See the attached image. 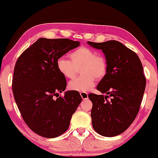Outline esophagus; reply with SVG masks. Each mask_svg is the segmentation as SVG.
<instances>
[{"label": "esophagus", "mask_w": 158, "mask_h": 158, "mask_svg": "<svg viewBox=\"0 0 158 158\" xmlns=\"http://www.w3.org/2000/svg\"><path fill=\"white\" fill-rule=\"evenodd\" d=\"M80 94H81L82 98H83V100H85V99L88 98V94L86 92H81Z\"/></svg>", "instance_id": "esophagus-1"}]
</instances>
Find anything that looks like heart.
I'll return each mask as SVG.
<instances>
[{"mask_svg":"<svg viewBox=\"0 0 158 158\" xmlns=\"http://www.w3.org/2000/svg\"><path fill=\"white\" fill-rule=\"evenodd\" d=\"M70 60L60 57L56 61V67L60 74L66 78H73L81 68V75L69 83V88L73 90L85 92L96 85V77L102 78L108 70L106 57L90 47H81L70 54Z\"/></svg>","mask_w":158,"mask_h":158,"instance_id":"1","label":"heart"}]
</instances>
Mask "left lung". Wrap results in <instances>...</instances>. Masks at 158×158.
<instances>
[{
  "instance_id": "8db88e82",
  "label": "left lung",
  "mask_w": 158,
  "mask_h": 158,
  "mask_svg": "<svg viewBox=\"0 0 158 158\" xmlns=\"http://www.w3.org/2000/svg\"><path fill=\"white\" fill-rule=\"evenodd\" d=\"M87 43L101 49L108 63L106 74L96 87L106 96L88 95L93 127L103 137H115L128 129L139 112L146 86L143 67L137 54L118 41Z\"/></svg>"
}]
</instances>
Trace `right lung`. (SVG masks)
<instances>
[{"mask_svg": "<svg viewBox=\"0 0 158 158\" xmlns=\"http://www.w3.org/2000/svg\"><path fill=\"white\" fill-rule=\"evenodd\" d=\"M79 42L69 39L40 38L27 48L15 64L12 90L23 121L34 132L54 138L68 130L73 114L82 101L77 90H68L56 61Z\"/></svg>", "mask_w": 158, "mask_h": 158, "instance_id": "add662e5", "label": "right lung"}]
</instances>
